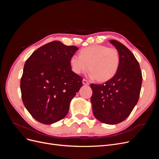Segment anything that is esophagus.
Listing matches in <instances>:
<instances>
[{"mask_svg":"<svg viewBox=\"0 0 159 159\" xmlns=\"http://www.w3.org/2000/svg\"><path fill=\"white\" fill-rule=\"evenodd\" d=\"M82 83H83V84H84V85H89V81H88V80H85V79H84V80H83V81H82Z\"/></svg>","mask_w":159,"mask_h":159,"instance_id":"obj_1","label":"esophagus"}]
</instances>
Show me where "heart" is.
<instances>
[{
	"mask_svg": "<svg viewBox=\"0 0 159 159\" xmlns=\"http://www.w3.org/2000/svg\"><path fill=\"white\" fill-rule=\"evenodd\" d=\"M120 65L119 51L103 45L86 47L80 52V56L74 55L70 58L72 71L76 74L88 70L90 76L98 82H106L117 74Z\"/></svg>",
	"mask_w": 159,
	"mask_h": 159,
	"instance_id": "heart-1",
	"label": "heart"
}]
</instances>
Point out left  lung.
<instances>
[{"mask_svg": "<svg viewBox=\"0 0 159 159\" xmlns=\"http://www.w3.org/2000/svg\"><path fill=\"white\" fill-rule=\"evenodd\" d=\"M119 51L120 65L112 79L103 84L90 85L93 113L98 121L115 125L123 121L138 102L142 85V73L133 53L121 42L109 41Z\"/></svg>", "mask_w": 159, "mask_h": 159, "instance_id": "left-lung-1", "label": "left lung"}]
</instances>
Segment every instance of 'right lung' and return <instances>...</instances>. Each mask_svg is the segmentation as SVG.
<instances>
[{
  "mask_svg": "<svg viewBox=\"0 0 159 159\" xmlns=\"http://www.w3.org/2000/svg\"><path fill=\"white\" fill-rule=\"evenodd\" d=\"M78 48L53 41L34 52L20 80L24 105L33 118L50 125L64 119L82 78L71 70L70 58Z\"/></svg>",
  "mask_w": 159,
  "mask_h": 159,
  "instance_id": "obj_1",
  "label": "right lung"
}]
</instances>
